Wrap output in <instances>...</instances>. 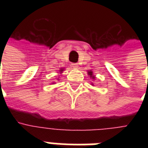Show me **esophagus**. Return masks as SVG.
I'll use <instances>...</instances> for the list:
<instances>
[{
    "instance_id": "1",
    "label": "esophagus",
    "mask_w": 148,
    "mask_h": 148,
    "mask_svg": "<svg viewBox=\"0 0 148 148\" xmlns=\"http://www.w3.org/2000/svg\"><path fill=\"white\" fill-rule=\"evenodd\" d=\"M78 64H77V63H74V64H72V67H74V68H78Z\"/></svg>"
}]
</instances>
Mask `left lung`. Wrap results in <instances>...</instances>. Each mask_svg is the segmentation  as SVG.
<instances>
[{"mask_svg":"<svg viewBox=\"0 0 148 148\" xmlns=\"http://www.w3.org/2000/svg\"><path fill=\"white\" fill-rule=\"evenodd\" d=\"M88 74H89V75H90V77H92V79H95V76H93V75H92V72H91V71L88 72Z\"/></svg>","mask_w":148,"mask_h":148,"instance_id":"8db88e82","label":"left lung"}]
</instances>
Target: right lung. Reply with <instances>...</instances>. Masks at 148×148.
Masks as SVG:
<instances>
[{
  "mask_svg": "<svg viewBox=\"0 0 148 148\" xmlns=\"http://www.w3.org/2000/svg\"><path fill=\"white\" fill-rule=\"evenodd\" d=\"M62 71H63L62 69H61V70H60V72H62Z\"/></svg>",
  "mask_w": 148,
  "mask_h": 148,
  "instance_id": "1",
  "label": "right lung"
}]
</instances>
